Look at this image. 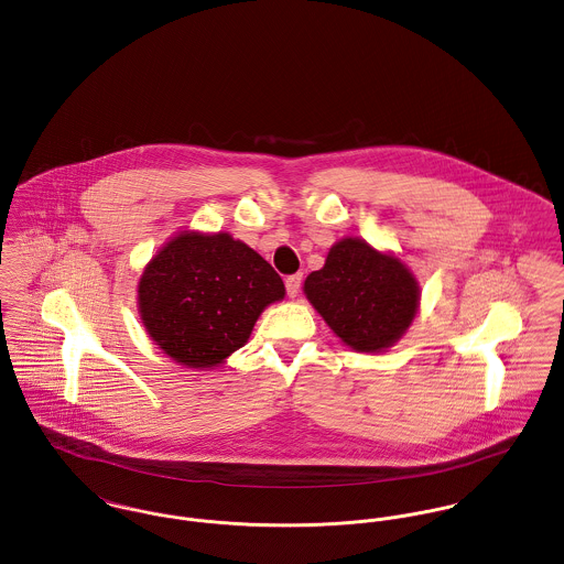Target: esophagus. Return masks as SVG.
Here are the masks:
<instances>
[{
    "instance_id": "esophagus-1",
    "label": "esophagus",
    "mask_w": 564,
    "mask_h": 564,
    "mask_svg": "<svg viewBox=\"0 0 564 564\" xmlns=\"http://www.w3.org/2000/svg\"><path fill=\"white\" fill-rule=\"evenodd\" d=\"M301 285H303V274H292L285 279V288H288V296L290 299H296L299 292H301Z\"/></svg>"
}]
</instances>
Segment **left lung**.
<instances>
[{
    "instance_id": "obj_1",
    "label": "left lung",
    "mask_w": 564,
    "mask_h": 564,
    "mask_svg": "<svg viewBox=\"0 0 564 564\" xmlns=\"http://www.w3.org/2000/svg\"><path fill=\"white\" fill-rule=\"evenodd\" d=\"M303 292L344 346L367 354L394 346L421 308L410 265L351 236L330 247L324 265L304 279Z\"/></svg>"
}]
</instances>
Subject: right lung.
<instances>
[{
	"mask_svg": "<svg viewBox=\"0 0 564 564\" xmlns=\"http://www.w3.org/2000/svg\"><path fill=\"white\" fill-rule=\"evenodd\" d=\"M283 299L285 285L274 268L223 231H177L137 283L148 337L191 369L223 365L249 341L263 308Z\"/></svg>",
	"mask_w": 564,
	"mask_h": 564,
	"instance_id": "obj_1",
	"label": "right lung"
}]
</instances>
